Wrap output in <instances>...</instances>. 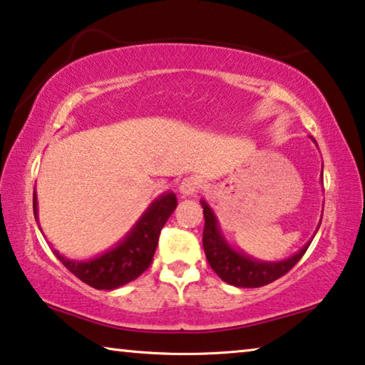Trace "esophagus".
<instances>
[{"label": "esophagus", "instance_id": "34e87169", "mask_svg": "<svg viewBox=\"0 0 365 365\" xmlns=\"http://www.w3.org/2000/svg\"><path fill=\"white\" fill-rule=\"evenodd\" d=\"M202 189V184L197 178L189 176L184 178L181 184H179V192L182 195H195Z\"/></svg>", "mask_w": 365, "mask_h": 365}]
</instances>
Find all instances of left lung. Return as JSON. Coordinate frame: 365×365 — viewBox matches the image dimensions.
Returning a JSON list of instances; mask_svg holds the SVG:
<instances>
[{"label": "left lung", "mask_w": 365, "mask_h": 365, "mask_svg": "<svg viewBox=\"0 0 365 365\" xmlns=\"http://www.w3.org/2000/svg\"><path fill=\"white\" fill-rule=\"evenodd\" d=\"M200 205L204 209L205 218L202 245H204L207 261H209L210 267L214 269L223 282L235 285V287H262V285L274 282L276 279L282 277L284 274H287L302 259V256L305 255V251L312 243V241H308L299 253L284 261L264 262L253 259V257L233 250L227 243L220 228H218L214 210L210 209L205 200H200Z\"/></svg>", "instance_id": "8db88e82"}]
</instances>
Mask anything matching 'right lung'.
<instances>
[{
    "instance_id": "add662e5",
    "label": "right lung",
    "mask_w": 365,
    "mask_h": 365,
    "mask_svg": "<svg viewBox=\"0 0 365 365\" xmlns=\"http://www.w3.org/2000/svg\"><path fill=\"white\" fill-rule=\"evenodd\" d=\"M176 205L178 199L173 192L160 195L151 202L124 240L94 259L71 261L61 256L58 251L53 250V253L61 264L85 284L98 290L117 289L132 282L140 274L147 271L153 261L161 228L175 212ZM34 215L37 217L36 192H34Z\"/></svg>"
}]
</instances>
